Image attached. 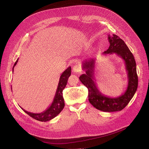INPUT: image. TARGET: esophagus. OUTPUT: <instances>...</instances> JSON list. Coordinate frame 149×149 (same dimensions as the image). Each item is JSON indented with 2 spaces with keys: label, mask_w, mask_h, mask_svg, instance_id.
<instances>
[{
  "label": "esophagus",
  "mask_w": 149,
  "mask_h": 149,
  "mask_svg": "<svg viewBox=\"0 0 149 149\" xmlns=\"http://www.w3.org/2000/svg\"><path fill=\"white\" fill-rule=\"evenodd\" d=\"M73 72L77 73H81L82 72V70L81 68V66L79 64H76L73 67Z\"/></svg>",
  "instance_id": "1"
}]
</instances>
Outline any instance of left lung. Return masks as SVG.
<instances>
[{"instance_id":"8db88e82","label":"left lung","mask_w":149,"mask_h":149,"mask_svg":"<svg viewBox=\"0 0 149 149\" xmlns=\"http://www.w3.org/2000/svg\"><path fill=\"white\" fill-rule=\"evenodd\" d=\"M108 40L109 48L103 54H116L124 61L128 74V85L125 91L120 96L111 97L104 95L99 90L94 81L96 59L92 58L82 62V69L86 71V74L81 75L79 79L88 88L90 103L98 110L111 112L121 111L129 104L137 90L138 79L135 60L124 40L116 34H113V36L109 34Z\"/></svg>"}]
</instances>
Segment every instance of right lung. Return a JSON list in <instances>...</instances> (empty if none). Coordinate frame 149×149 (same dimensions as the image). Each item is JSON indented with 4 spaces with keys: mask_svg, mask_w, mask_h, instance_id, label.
<instances>
[{
    "mask_svg": "<svg viewBox=\"0 0 149 149\" xmlns=\"http://www.w3.org/2000/svg\"><path fill=\"white\" fill-rule=\"evenodd\" d=\"M17 62H18V59H17L16 62L15 63V65H14L13 67V73L14 71V68H15V66L17 64ZM71 70H72V69H71V67H69L61 75L58 88L56 91V94L54 97L53 101L52 102L50 106H49V107H48V109L40 113H33L28 112L25 110L22 107L20 108L22 109L26 113H27L28 115L30 116L31 118L42 122L48 121L49 120L53 119L56 116L58 115L61 113V111L63 110V107H64L65 106L62 91H63V90L65 88L66 86L68 77L71 75ZM11 90H12V88H11Z\"/></svg>",
    "mask_w": 149,
    "mask_h": 149,
    "instance_id": "add662e5",
    "label": "right lung"
}]
</instances>
